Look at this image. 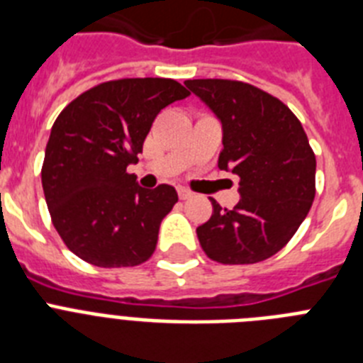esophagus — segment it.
Masks as SVG:
<instances>
[{
  "label": "esophagus",
  "mask_w": 363,
  "mask_h": 363,
  "mask_svg": "<svg viewBox=\"0 0 363 363\" xmlns=\"http://www.w3.org/2000/svg\"><path fill=\"white\" fill-rule=\"evenodd\" d=\"M178 196H179V200H189V198L192 196V192L189 191V189H185V187H179L178 189Z\"/></svg>",
  "instance_id": "34e87169"
}]
</instances>
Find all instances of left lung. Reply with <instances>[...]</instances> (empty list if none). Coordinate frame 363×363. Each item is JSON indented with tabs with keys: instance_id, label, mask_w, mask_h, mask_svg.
<instances>
[{
	"instance_id": "1",
	"label": "left lung",
	"mask_w": 363,
	"mask_h": 363,
	"mask_svg": "<svg viewBox=\"0 0 363 363\" xmlns=\"http://www.w3.org/2000/svg\"><path fill=\"white\" fill-rule=\"evenodd\" d=\"M185 85L223 125L221 171L240 176V201L196 229L201 249L223 265L264 262L284 249L316 194V158L300 120L284 101L236 79H187Z\"/></svg>"
}]
</instances>
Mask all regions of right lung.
<instances>
[{"mask_svg": "<svg viewBox=\"0 0 363 363\" xmlns=\"http://www.w3.org/2000/svg\"><path fill=\"white\" fill-rule=\"evenodd\" d=\"M191 92L167 78L104 82L56 118L41 184L54 229L69 251L96 267H134L152 256L176 189L138 187V162L154 118Z\"/></svg>", "mask_w": 363, "mask_h": 363, "instance_id": "right-lung-1", "label": "right lung"}]
</instances>
